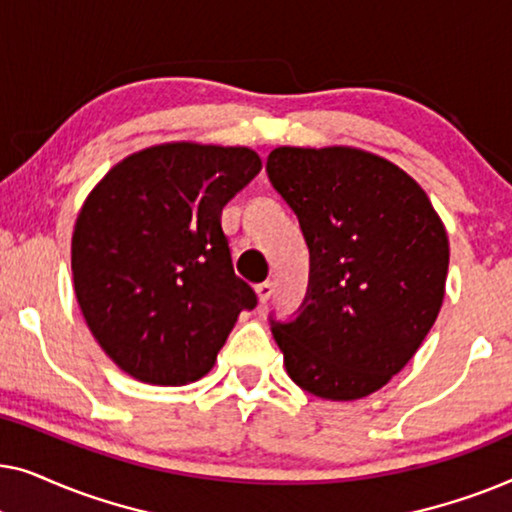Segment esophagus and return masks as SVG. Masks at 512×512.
Segmentation results:
<instances>
[{"label":"esophagus","instance_id":"34e87169","mask_svg":"<svg viewBox=\"0 0 512 512\" xmlns=\"http://www.w3.org/2000/svg\"><path fill=\"white\" fill-rule=\"evenodd\" d=\"M272 291H275V284H272V282L256 284V293H258V300H261V303H268L270 296H272Z\"/></svg>","mask_w":512,"mask_h":512}]
</instances>
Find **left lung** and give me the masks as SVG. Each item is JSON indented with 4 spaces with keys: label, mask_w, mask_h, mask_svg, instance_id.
<instances>
[{
    "label": "left lung",
    "mask_w": 512,
    "mask_h": 512,
    "mask_svg": "<svg viewBox=\"0 0 512 512\" xmlns=\"http://www.w3.org/2000/svg\"><path fill=\"white\" fill-rule=\"evenodd\" d=\"M265 172L298 216L310 282L270 326L298 387L354 401L384 387L422 345L445 296L450 244L412 177L359 149L279 146Z\"/></svg>",
    "instance_id": "left-lung-1"
}]
</instances>
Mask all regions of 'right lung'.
Masks as SVG:
<instances>
[{"mask_svg":"<svg viewBox=\"0 0 512 512\" xmlns=\"http://www.w3.org/2000/svg\"><path fill=\"white\" fill-rule=\"evenodd\" d=\"M242 146L163 144L125 158L83 202L74 291L111 361L146 384H186L214 366L258 298L235 275L221 212L256 174Z\"/></svg>","mask_w":512,"mask_h":512,"instance_id":"right-lung-1","label":"right lung"}]
</instances>
